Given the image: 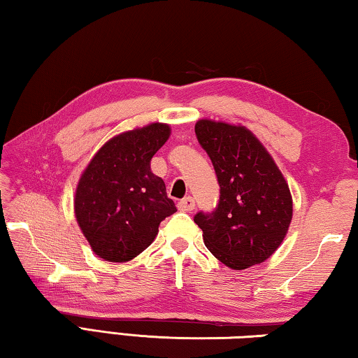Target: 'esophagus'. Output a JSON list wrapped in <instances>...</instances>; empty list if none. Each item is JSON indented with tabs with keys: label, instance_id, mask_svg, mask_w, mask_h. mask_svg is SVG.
Instances as JSON below:
<instances>
[{
	"label": "esophagus",
	"instance_id": "1",
	"mask_svg": "<svg viewBox=\"0 0 358 358\" xmlns=\"http://www.w3.org/2000/svg\"><path fill=\"white\" fill-rule=\"evenodd\" d=\"M178 208L181 211H192L194 208H196V202H194L192 197L187 196L185 199H181V201L178 202Z\"/></svg>",
	"mask_w": 358,
	"mask_h": 358
}]
</instances>
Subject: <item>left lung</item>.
Listing matches in <instances>:
<instances>
[{
    "mask_svg": "<svg viewBox=\"0 0 358 358\" xmlns=\"http://www.w3.org/2000/svg\"><path fill=\"white\" fill-rule=\"evenodd\" d=\"M196 136L213 162L220 203L197 213L210 252L232 270L262 264L286 237L292 221V196L273 157L241 124L199 120Z\"/></svg>",
    "mask_w": 358,
    "mask_h": 358,
    "instance_id": "8db88e82",
    "label": "left lung"
}]
</instances>
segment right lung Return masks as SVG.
<instances>
[{"instance_id":"add662e5","label":"right lung","mask_w":358,"mask_h":358,"mask_svg":"<svg viewBox=\"0 0 358 358\" xmlns=\"http://www.w3.org/2000/svg\"><path fill=\"white\" fill-rule=\"evenodd\" d=\"M171 126L150 123L121 132L98 150L78 180L74 213L96 256L128 262L153 243L159 224L177 207L150 162Z\"/></svg>"}]
</instances>
